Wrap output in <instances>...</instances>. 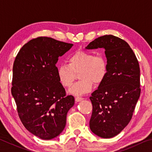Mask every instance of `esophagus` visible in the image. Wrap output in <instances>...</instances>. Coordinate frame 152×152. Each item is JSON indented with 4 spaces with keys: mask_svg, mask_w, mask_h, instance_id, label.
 Listing matches in <instances>:
<instances>
[{
    "mask_svg": "<svg viewBox=\"0 0 152 152\" xmlns=\"http://www.w3.org/2000/svg\"><path fill=\"white\" fill-rule=\"evenodd\" d=\"M83 99H84V98H82L81 96H76L75 98V101H77V102L80 101H82V100H83Z\"/></svg>",
    "mask_w": 152,
    "mask_h": 152,
    "instance_id": "1",
    "label": "esophagus"
}]
</instances>
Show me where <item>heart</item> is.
Segmentation results:
<instances>
[{
	"instance_id": "b5f03b06",
	"label": "heart",
	"mask_w": 152,
	"mask_h": 152,
	"mask_svg": "<svg viewBox=\"0 0 152 152\" xmlns=\"http://www.w3.org/2000/svg\"><path fill=\"white\" fill-rule=\"evenodd\" d=\"M108 63L103 54L95 55L90 51L78 50L68 59V64H61L57 68L60 84L69 88L78 72L80 80L71 87L69 92L75 95H82L91 91L94 83L101 84L107 76Z\"/></svg>"
}]
</instances>
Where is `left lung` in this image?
<instances>
[{
    "instance_id": "8db88e82",
    "label": "left lung",
    "mask_w": 152,
    "mask_h": 152,
    "mask_svg": "<svg viewBox=\"0 0 152 152\" xmlns=\"http://www.w3.org/2000/svg\"><path fill=\"white\" fill-rule=\"evenodd\" d=\"M104 48L107 76L90 96L92 113L90 128L96 135L110 138L121 132L132 119L140 96V69L128 43L105 35L92 41L86 49Z\"/></svg>"
}]
</instances>
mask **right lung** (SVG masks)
<instances>
[{
	"instance_id": "add662e5",
	"label": "right lung",
	"mask_w": 152,
	"mask_h": 152,
	"mask_svg": "<svg viewBox=\"0 0 152 152\" xmlns=\"http://www.w3.org/2000/svg\"><path fill=\"white\" fill-rule=\"evenodd\" d=\"M73 44L38 37L23 46L12 68L11 94L25 127L42 140L61 133L74 98L66 96L56 64Z\"/></svg>"
}]
</instances>
